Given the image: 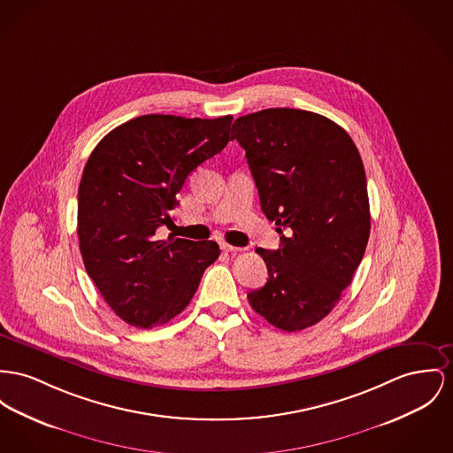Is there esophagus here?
Masks as SVG:
<instances>
[{
	"instance_id": "1",
	"label": "esophagus",
	"mask_w": 453,
	"mask_h": 453,
	"mask_svg": "<svg viewBox=\"0 0 453 453\" xmlns=\"http://www.w3.org/2000/svg\"><path fill=\"white\" fill-rule=\"evenodd\" d=\"M221 249H223L225 252H234V254L242 250L241 247H235V245H230V243H225V242L221 243Z\"/></svg>"
}]
</instances>
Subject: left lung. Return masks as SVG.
<instances>
[{"mask_svg": "<svg viewBox=\"0 0 453 453\" xmlns=\"http://www.w3.org/2000/svg\"><path fill=\"white\" fill-rule=\"evenodd\" d=\"M232 132L245 150L261 210L281 234L280 249H256L268 281L247 299L283 332L309 328L332 312L367 245L361 154L340 125L305 110L250 113L234 121Z\"/></svg>", "mask_w": 453, "mask_h": 453, "instance_id": "left-lung-1", "label": "left lung"}]
</instances>
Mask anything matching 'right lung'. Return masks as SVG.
<instances>
[{
	"instance_id": "add662e5",
	"label": "right lung",
	"mask_w": 453,
	"mask_h": 453,
	"mask_svg": "<svg viewBox=\"0 0 453 453\" xmlns=\"http://www.w3.org/2000/svg\"><path fill=\"white\" fill-rule=\"evenodd\" d=\"M232 117L144 115L91 152L79 185L77 234L86 272L106 303L137 328L165 325L188 305L219 256L212 241H156L185 179L230 141Z\"/></svg>"
}]
</instances>
